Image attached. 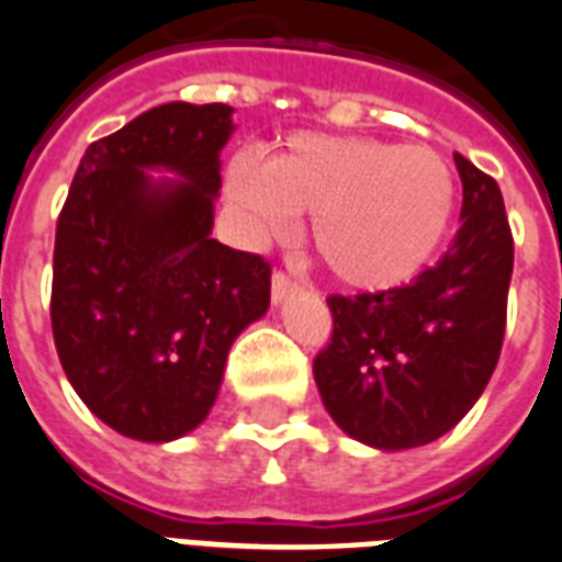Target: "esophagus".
I'll use <instances>...</instances> for the list:
<instances>
[{"label": "esophagus", "instance_id": "obj_1", "mask_svg": "<svg viewBox=\"0 0 562 562\" xmlns=\"http://www.w3.org/2000/svg\"><path fill=\"white\" fill-rule=\"evenodd\" d=\"M294 291H297V282H291V277H285V273H273L271 297L277 306H280L282 300L289 297V294H294Z\"/></svg>", "mask_w": 562, "mask_h": 562}]
</instances>
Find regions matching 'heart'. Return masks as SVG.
Returning a JSON list of instances; mask_svg holds the SVG:
<instances>
[{
  "label": "heart",
  "mask_w": 562,
  "mask_h": 562,
  "mask_svg": "<svg viewBox=\"0 0 562 562\" xmlns=\"http://www.w3.org/2000/svg\"><path fill=\"white\" fill-rule=\"evenodd\" d=\"M226 191L250 238H280L312 212L321 262L353 291H392L442 247L457 205L448 161L430 147L297 132L265 158H235Z\"/></svg>",
  "instance_id": "1"
}]
</instances>
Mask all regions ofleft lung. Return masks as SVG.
I'll return each mask as SVG.
<instances>
[{"instance_id": "left-lung-1", "label": "left lung", "mask_w": 562, "mask_h": 562, "mask_svg": "<svg viewBox=\"0 0 562 562\" xmlns=\"http://www.w3.org/2000/svg\"><path fill=\"white\" fill-rule=\"evenodd\" d=\"M460 229L442 259L401 289L329 297L333 341L315 383L333 422L376 451L436 442L477 404L498 366L513 235L498 182L453 153Z\"/></svg>"}]
</instances>
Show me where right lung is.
I'll return each mask as SVG.
<instances>
[{"mask_svg": "<svg viewBox=\"0 0 562 562\" xmlns=\"http://www.w3.org/2000/svg\"><path fill=\"white\" fill-rule=\"evenodd\" d=\"M233 132L224 102L144 111L85 149L58 217V359L85 406L138 442L205 422L233 341L271 306L262 256L212 238Z\"/></svg>", "mask_w": 562, "mask_h": 562, "instance_id": "obj_1", "label": "right lung"}]
</instances>
